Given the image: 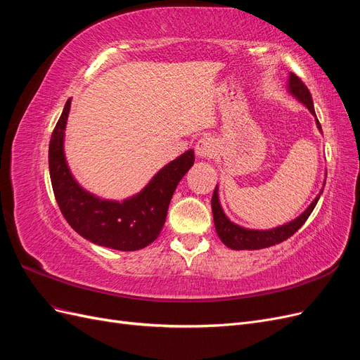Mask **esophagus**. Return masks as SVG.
I'll return each instance as SVG.
<instances>
[{"mask_svg":"<svg viewBox=\"0 0 360 360\" xmlns=\"http://www.w3.org/2000/svg\"><path fill=\"white\" fill-rule=\"evenodd\" d=\"M216 151V146H214V141L212 138H201L197 146H195V153L200 159H207V158H212Z\"/></svg>","mask_w":360,"mask_h":360,"instance_id":"esophagus-1","label":"esophagus"}]
</instances>
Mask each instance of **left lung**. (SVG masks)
Listing matches in <instances>:
<instances>
[{
    "mask_svg": "<svg viewBox=\"0 0 360 360\" xmlns=\"http://www.w3.org/2000/svg\"><path fill=\"white\" fill-rule=\"evenodd\" d=\"M287 90L294 99H297L302 105L308 108L309 112L315 117V124H317L319 130L321 132V126L319 123L317 115H315L314 102H312L309 90L307 89V85H304L296 75L290 73ZM324 184H326V180L323 183V186ZM321 193H323V189L320 191L317 197H315V200L307 207V210H304L302 214H299L296 219H292L284 225L269 228V230H252V228H245L228 219V216L222 210V205L219 201V189H217V184H216L213 197H212V212H213L216 233L225 246L234 250H245V249L255 250V249H264L269 246H274L276 243L287 240L288 237H291L304 222H307L309 214L314 210V207L317 205Z\"/></svg>",
    "mask_w": 360,
    "mask_h": 360,
    "instance_id": "obj_1",
    "label": "left lung"
}]
</instances>
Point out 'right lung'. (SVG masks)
Masks as SVG:
<instances>
[{
  "label": "right lung",
  "instance_id": "right-lung-1",
  "mask_svg": "<svg viewBox=\"0 0 360 360\" xmlns=\"http://www.w3.org/2000/svg\"><path fill=\"white\" fill-rule=\"evenodd\" d=\"M69 99L49 141V174L63 216L86 240L115 250H138L153 243L167 219L168 205L179 181L195 162L184 151L159 169L146 188L123 201L105 200L76 181L64 155V132L70 112Z\"/></svg>",
  "mask_w": 360,
  "mask_h": 360
}]
</instances>
